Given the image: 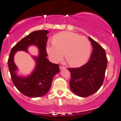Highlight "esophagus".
I'll return each instance as SVG.
<instances>
[{
    "mask_svg": "<svg viewBox=\"0 0 121 121\" xmlns=\"http://www.w3.org/2000/svg\"><path fill=\"white\" fill-rule=\"evenodd\" d=\"M59 68H60V70H62V69H66V68H65V66H61V65L59 66Z\"/></svg>",
    "mask_w": 121,
    "mask_h": 121,
    "instance_id": "obj_1",
    "label": "esophagus"
}]
</instances>
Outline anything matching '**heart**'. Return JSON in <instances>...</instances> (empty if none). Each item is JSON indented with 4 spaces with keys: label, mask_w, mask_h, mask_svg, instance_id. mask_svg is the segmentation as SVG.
I'll use <instances>...</instances> for the list:
<instances>
[{
    "label": "heart",
    "mask_w": 121,
    "mask_h": 121,
    "mask_svg": "<svg viewBox=\"0 0 121 121\" xmlns=\"http://www.w3.org/2000/svg\"><path fill=\"white\" fill-rule=\"evenodd\" d=\"M47 51L54 62L60 61L65 52L69 65L80 67L89 58L91 44L86 37L71 32H62L55 35L52 44L47 45Z\"/></svg>",
    "instance_id": "obj_1"
}]
</instances>
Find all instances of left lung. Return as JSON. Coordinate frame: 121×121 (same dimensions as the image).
Listing matches in <instances>:
<instances>
[{"instance_id":"left-lung-1","label":"left lung","mask_w":121,"mask_h":121,"mask_svg":"<svg viewBox=\"0 0 121 121\" xmlns=\"http://www.w3.org/2000/svg\"><path fill=\"white\" fill-rule=\"evenodd\" d=\"M89 40L93 49L88 62L80 68L68 69L71 75L70 89L82 97L89 96L100 88L108 64L105 49L91 37H89Z\"/></svg>"}]
</instances>
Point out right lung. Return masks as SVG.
Listing matches in <instances>:
<instances>
[{
  "mask_svg": "<svg viewBox=\"0 0 121 121\" xmlns=\"http://www.w3.org/2000/svg\"><path fill=\"white\" fill-rule=\"evenodd\" d=\"M47 30L32 32L22 39L11 51L8 60V65L12 81L19 91L29 97L43 96L49 91L55 75L60 72L59 65L52 63L47 57L46 45L48 40ZM30 45H35L39 49V55L33 56L36 62V66L31 74L26 77L18 76L17 69L13 57L16 52L23 50L27 52Z\"/></svg>",
  "mask_w": 121,
  "mask_h": 121,
  "instance_id": "add662e5",
  "label": "right lung"
}]
</instances>
